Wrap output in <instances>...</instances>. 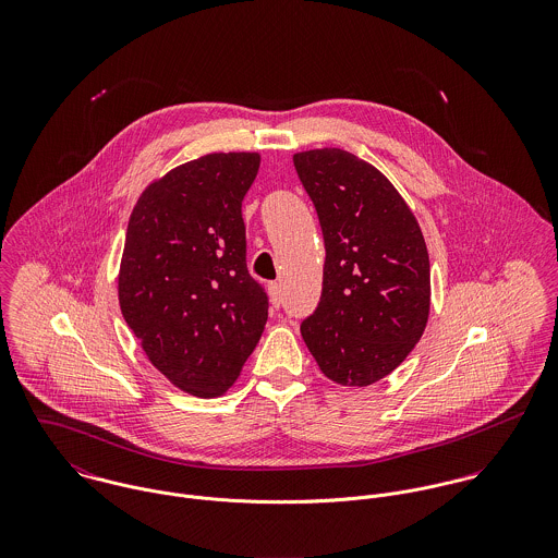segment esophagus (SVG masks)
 Masks as SVG:
<instances>
[{"instance_id": "1", "label": "esophagus", "mask_w": 558, "mask_h": 558, "mask_svg": "<svg viewBox=\"0 0 558 558\" xmlns=\"http://www.w3.org/2000/svg\"><path fill=\"white\" fill-rule=\"evenodd\" d=\"M268 294H270V303L272 307L277 310L281 305V286L275 281V283H268Z\"/></svg>"}]
</instances>
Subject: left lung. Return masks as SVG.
Listing matches in <instances>:
<instances>
[{"label": "left lung", "mask_w": 558, "mask_h": 558, "mask_svg": "<svg viewBox=\"0 0 558 558\" xmlns=\"http://www.w3.org/2000/svg\"><path fill=\"white\" fill-rule=\"evenodd\" d=\"M326 246L322 296L301 335L322 374L341 387L389 376L429 318L423 232L389 178L339 148L294 155Z\"/></svg>", "instance_id": "8db88e82"}]
</instances>
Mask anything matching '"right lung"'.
<instances>
[{"instance_id":"1","label":"right lung","mask_w":558,"mask_h":558,"mask_svg":"<svg viewBox=\"0 0 558 558\" xmlns=\"http://www.w3.org/2000/svg\"><path fill=\"white\" fill-rule=\"evenodd\" d=\"M257 153H215L167 171L140 195L118 275L120 310L148 361L178 389L219 398L268 319L246 270L242 199Z\"/></svg>"}]
</instances>
